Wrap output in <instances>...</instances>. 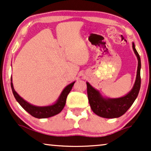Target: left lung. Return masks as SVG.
Here are the masks:
<instances>
[{"label": "left lung", "instance_id": "obj_1", "mask_svg": "<svg viewBox=\"0 0 151 151\" xmlns=\"http://www.w3.org/2000/svg\"><path fill=\"white\" fill-rule=\"evenodd\" d=\"M133 49L137 58L138 66L135 84L129 93L119 98H105L98 90L95 89L88 82H86L88 102L92 111L98 116L104 118L120 117L127 112L137 98L141 85V60L139 53L135 49L134 42H133Z\"/></svg>", "mask_w": 151, "mask_h": 151}]
</instances>
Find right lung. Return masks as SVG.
<instances>
[{
  "label": "right lung",
  "mask_w": 151,
  "mask_h": 151,
  "mask_svg": "<svg viewBox=\"0 0 151 151\" xmlns=\"http://www.w3.org/2000/svg\"><path fill=\"white\" fill-rule=\"evenodd\" d=\"M74 83H75V82H72V83L67 85L64 88L63 92L61 93L60 96H59L58 99L55 104L50 105V106H37L29 104V103L24 100V99H22L16 93L14 88L13 83H12V78H11V87L16 100H17V102L19 103L20 106L27 112H28L33 117H36V118H47V117L54 116V115L60 113L64 107H65L67 96L69 93V92L71 91Z\"/></svg>",
  "instance_id": "obj_1"
}]
</instances>
